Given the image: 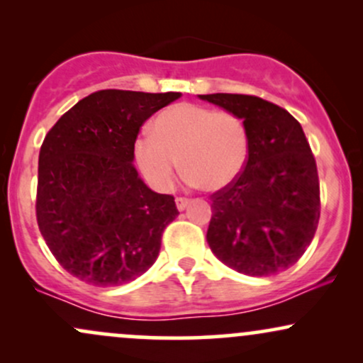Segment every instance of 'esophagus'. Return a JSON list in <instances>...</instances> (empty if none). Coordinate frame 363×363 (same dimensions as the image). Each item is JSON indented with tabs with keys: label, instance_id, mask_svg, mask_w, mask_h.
Here are the masks:
<instances>
[{
	"label": "esophagus",
	"instance_id": "34e87169",
	"mask_svg": "<svg viewBox=\"0 0 363 363\" xmlns=\"http://www.w3.org/2000/svg\"><path fill=\"white\" fill-rule=\"evenodd\" d=\"M176 205H177L179 211L186 210L187 205H189V199H187V198H176Z\"/></svg>",
	"mask_w": 363,
	"mask_h": 363
}]
</instances>
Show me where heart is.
I'll list each match as a JSON object with an SVG mask.
<instances>
[{
  "label": "heart",
  "mask_w": 363,
  "mask_h": 363,
  "mask_svg": "<svg viewBox=\"0 0 363 363\" xmlns=\"http://www.w3.org/2000/svg\"><path fill=\"white\" fill-rule=\"evenodd\" d=\"M133 155L143 177L158 191L182 172L193 186L215 193L242 174L249 157V131L239 116L193 102L170 106L157 116L152 135L135 140Z\"/></svg>",
  "instance_id": "1"
}]
</instances>
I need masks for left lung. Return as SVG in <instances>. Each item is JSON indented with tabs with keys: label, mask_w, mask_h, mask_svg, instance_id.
I'll return each mask as SVG.
<instances>
[{
	"label": "left lung",
	"mask_w": 363,
	"mask_h": 363,
	"mask_svg": "<svg viewBox=\"0 0 363 363\" xmlns=\"http://www.w3.org/2000/svg\"><path fill=\"white\" fill-rule=\"evenodd\" d=\"M199 99L239 116L249 131L242 174L211 196L208 245L223 264L249 277L285 272L309 247L320 215L318 167L301 123L254 95Z\"/></svg>",
	"instance_id": "1"
}]
</instances>
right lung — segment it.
<instances>
[{
	"label": "right lung",
	"instance_id": "obj_1",
	"mask_svg": "<svg viewBox=\"0 0 363 363\" xmlns=\"http://www.w3.org/2000/svg\"><path fill=\"white\" fill-rule=\"evenodd\" d=\"M179 97V91H95L45 135L37 223L52 256L78 280L124 285L155 262L162 234L179 211L174 196L141 181L133 145L145 121Z\"/></svg>",
	"mask_w": 363,
	"mask_h": 363
}]
</instances>
